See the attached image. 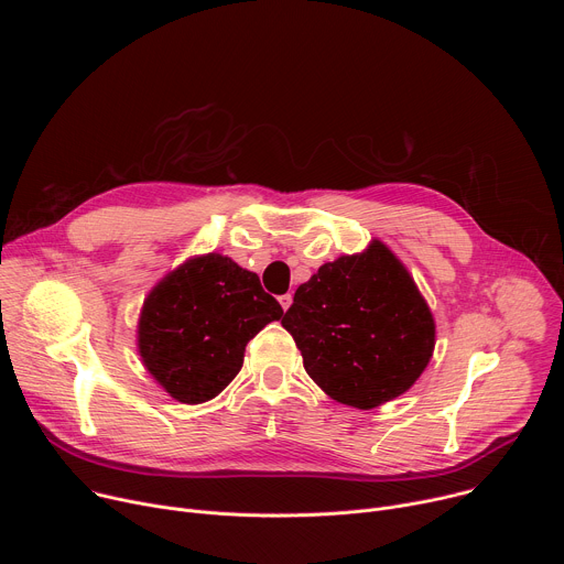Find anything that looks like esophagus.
<instances>
[{"label":"esophagus","instance_id":"34e87169","mask_svg":"<svg viewBox=\"0 0 564 564\" xmlns=\"http://www.w3.org/2000/svg\"><path fill=\"white\" fill-rule=\"evenodd\" d=\"M279 303H281L283 310H288V307L292 305V294H290V292H288V294H281V296H279Z\"/></svg>","mask_w":564,"mask_h":564}]
</instances>
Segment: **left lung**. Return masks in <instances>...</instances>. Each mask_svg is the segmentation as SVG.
Here are the masks:
<instances>
[{
  "instance_id": "left-lung-1",
  "label": "left lung",
  "mask_w": 564,
  "mask_h": 564,
  "mask_svg": "<svg viewBox=\"0 0 564 564\" xmlns=\"http://www.w3.org/2000/svg\"><path fill=\"white\" fill-rule=\"evenodd\" d=\"M305 372L361 411L406 392L431 361L435 321L409 270L379 240L321 265L281 318Z\"/></svg>"
}]
</instances>
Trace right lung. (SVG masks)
Returning a JSON list of instances; mask_svg holds the SVG:
<instances>
[{
  "instance_id": "1",
  "label": "right lung",
  "mask_w": 564,
  "mask_h": 564,
  "mask_svg": "<svg viewBox=\"0 0 564 564\" xmlns=\"http://www.w3.org/2000/svg\"><path fill=\"white\" fill-rule=\"evenodd\" d=\"M283 307L254 272L207 254L187 261L144 299L138 350L174 399L200 404L216 397L243 366V352Z\"/></svg>"
}]
</instances>
